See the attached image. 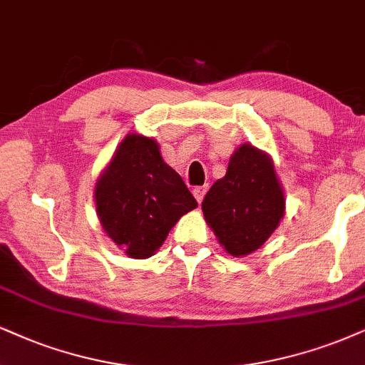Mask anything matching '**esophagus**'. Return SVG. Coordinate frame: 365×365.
Segmentation results:
<instances>
[{
    "instance_id": "34e87169",
    "label": "esophagus",
    "mask_w": 365,
    "mask_h": 365,
    "mask_svg": "<svg viewBox=\"0 0 365 365\" xmlns=\"http://www.w3.org/2000/svg\"><path fill=\"white\" fill-rule=\"evenodd\" d=\"M206 191H208V186H197V187H195V190H192V195H195L197 203H201V201H203Z\"/></svg>"
}]
</instances>
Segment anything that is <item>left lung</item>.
I'll return each mask as SVG.
<instances>
[{
    "label": "left lung",
    "instance_id": "obj_1",
    "mask_svg": "<svg viewBox=\"0 0 365 365\" xmlns=\"http://www.w3.org/2000/svg\"><path fill=\"white\" fill-rule=\"evenodd\" d=\"M201 210L220 245L233 257L260 249L286 213L284 190L271 155L250 143L238 145Z\"/></svg>",
    "mask_w": 365,
    "mask_h": 365
}]
</instances>
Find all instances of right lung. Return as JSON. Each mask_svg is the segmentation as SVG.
Masks as SVG:
<instances>
[{"label": "right lung", "instance_id": "obj_1", "mask_svg": "<svg viewBox=\"0 0 365 365\" xmlns=\"http://www.w3.org/2000/svg\"><path fill=\"white\" fill-rule=\"evenodd\" d=\"M94 205L103 230L130 259L152 257L179 218L197 206L155 138L137 132L120 142L101 170Z\"/></svg>", "mask_w": 365, "mask_h": 365}]
</instances>
